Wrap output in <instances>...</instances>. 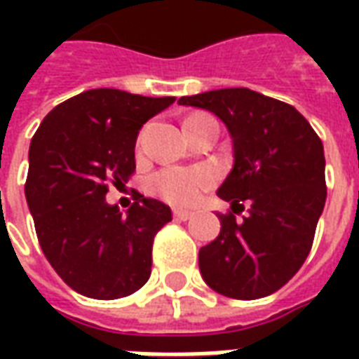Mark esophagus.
<instances>
[{
  "label": "esophagus",
  "mask_w": 359,
  "mask_h": 359,
  "mask_svg": "<svg viewBox=\"0 0 359 359\" xmlns=\"http://www.w3.org/2000/svg\"><path fill=\"white\" fill-rule=\"evenodd\" d=\"M172 215H175V219H179V221H187V219L192 217V211L175 210V211H172Z\"/></svg>",
  "instance_id": "34e87169"
}]
</instances>
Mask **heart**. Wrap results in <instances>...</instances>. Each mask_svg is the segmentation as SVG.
I'll use <instances>...</instances> for the list:
<instances>
[{"label": "heart", "instance_id": "heart-1", "mask_svg": "<svg viewBox=\"0 0 359 359\" xmlns=\"http://www.w3.org/2000/svg\"><path fill=\"white\" fill-rule=\"evenodd\" d=\"M213 182H215V175L210 169L169 167L154 177V190L172 205H192L200 202V198L213 187Z\"/></svg>", "mask_w": 359, "mask_h": 359}]
</instances>
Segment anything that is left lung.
<instances>
[{
	"instance_id": "1",
	"label": "left lung",
	"mask_w": 359,
	"mask_h": 359,
	"mask_svg": "<svg viewBox=\"0 0 359 359\" xmlns=\"http://www.w3.org/2000/svg\"><path fill=\"white\" fill-rule=\"evenodd\" d=\"M179 103L213 113L233 140V169L217 190L231 213H219L221 233L198 256L205 285L236 300L277 292L306 262L323 213V144L292 105L250 88ZM244 203L249 213L236 219Z\"/></svg>"
}]
</instances>
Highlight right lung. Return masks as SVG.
<instances>
[{
	"label": "right lung",
	"instance_id": "right-lung-1",
	"mask_svg": "<svg viewBox=\"0 0 359 359\" xmlns=\"http://www.w3.org/2000/svg\"><path fill=\"white\" fill-rule=\"evenodd\" d=\"M172 102L88 90L53 107L30 142L25 194L38 242L82 296L117 300L148 283L154 236L172 219L171 208L138 196L123 213L105 194L107 180L117 187L133 175L140 128Z\"/></svg>",
	"mask_w": 359,
	"mask_h": 359
}]
</instances>
